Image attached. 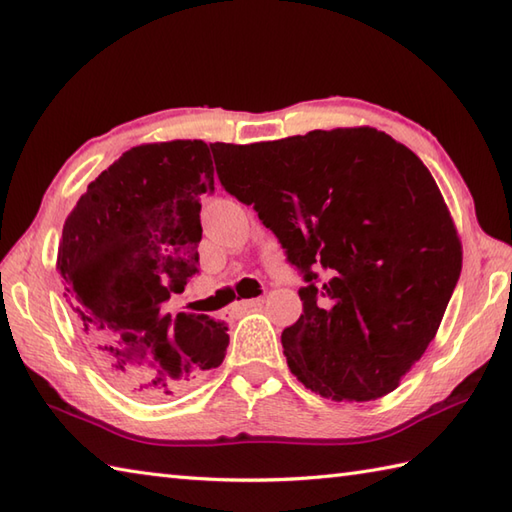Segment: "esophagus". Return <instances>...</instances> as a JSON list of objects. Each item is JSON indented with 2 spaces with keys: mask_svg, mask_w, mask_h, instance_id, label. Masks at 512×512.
I'll return each mask as SVG.
<instances>
[{
  "mask_svg": "<svg viewBox=\"0 0 512 512\" xmlns=\"http://www.w3.org/2000/svg\"><path fill=\"white\" fill-rule=\"evenodd\" d=\"M262 306V299H246V301H237V303H233L231 306V314L233 317H237V314H244V312H248V310H255V308H259Z\"/></svg>",
  "mask_w": 512,
  "mask_h": 512,
  "instance_id": "obj_1",
  "label": "esophagus"
}]
</instances>
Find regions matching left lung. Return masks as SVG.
Here are the masks:
<instances>
[{
  "instance_id": "1",
  "label": "left lung",
  "mask_w": 512,
  "mask_h": 512,
  "mask_svg": "<svg viewBox=\"0 0 512 512\" xmlns=\"http://www.w3.org/2000/svg\"><path fill=\"white\" fill-rule=\"evenodd\" d=\"M211 149L222 187L253 204L310 284L281 332L290 372L336 402L394 391L436 339L462 270L431 171L374 127Z\"/></svg>"
}]
</instances>
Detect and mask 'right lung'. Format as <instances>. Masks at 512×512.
Segmentation results:
<instances>
[{"label":"right lung","instance_id":"1","mask_svg":"<svg viewBox=\"0 0 512 512\" xmlns=\"http://www.w3.org/2000/svg\"><path fill=\"white\" fill-rule=\"evenodd\" d=\"M213 191L204 140L132 147L88 184L63 224L57 270L107 378L158 400L224 361L226 323L162 314L198 273L200 195Z\"/></svg>","mask_w":512,"mask_h":512}]
</instances>
